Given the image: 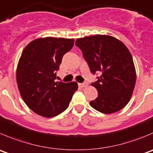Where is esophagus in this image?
I'll list each match as a JSON object with an SVG mask.
<instances>
[{"mask_svg": "<svg viewBox=\"0 0 153 153\" xmlns=\"http://www.w3.org/2000/svg\"><path fill=\"white\" fill-rule=\"evenodd\" d=\"M78 86H79L80 87H81V88H84V87H87V83H81V84H78Z\"/></svg>", "mask_w": 153, "mask_h": 153, "instance_id": "obj_1", "label": "esophagus"}]
</instances>
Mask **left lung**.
Listing matches in <instances>:
<instances>
[{
    "instance_id": "8db88e82",
    "label": "left lung",
    "mask_w": 153,
    "mask_h": 153,
    "mask_svg": "<svg viewBox=\"0 0 153 153\" xmlns=\"http://www.w3.org/2000/svg\"><path fill=\"white\" fill-rule=\"evenodd\" d=\"M75 45L82 51L90 72L101 74L91 84L98 91V97L90 102L92 108L103 114L123 109L129 102L136 82L129 50L120 40L108 35L79 38Z\"/></svg>"
}]
</instances>
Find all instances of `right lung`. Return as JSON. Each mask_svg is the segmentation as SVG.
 Listing matches in <instances>:
<instances>
[{
  "label": "right lung",
  "instance_id": "obj_1",
  "mask_svg": "<svg viewBox=\"0 0 153 153\" xmlns=\"http://www.w3.org/2000/svg\"><path fill=\"white\" fill-rule=\"evenodd\" d=\"M73 45L74 39L45 37L33 40L24 48L16 81L22 99L36 114L53 117L69 107L78 84L54 80L63 56Z\"/></svg>",
  "mask_w": 153,
  "mask_h": 153
}]
</instances>
